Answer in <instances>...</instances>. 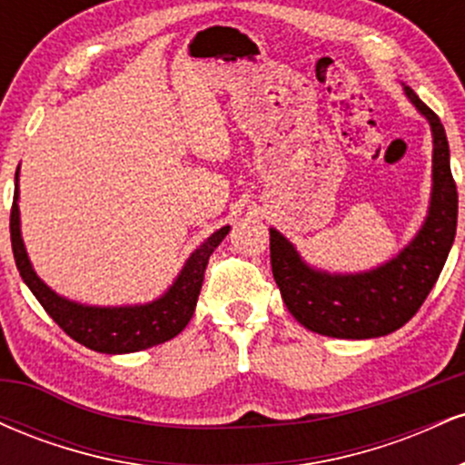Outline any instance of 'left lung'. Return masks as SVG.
Returning <instances> with one entry per match:
<instances>
[{
	"mask_svg": "<svg viewBox=\"0 0 465 465\" xmlns=\"http://www.w3.org/2000/svg\"><path fill=\"white\" fill-rule=\"evenodd\" d=\"M404 92L433 129V199L418 238L398 258L361 275H328L306 266L292 244L271 229V269L282 300L311 332L334 339L385 336L420 311L444 269L457 232V183L450 173L446 131L411 87Z\"/></svg>",
	"mask_w": 465,
	"mask_h": 465,
	"instance_id": "1",
	"label": "left lung"
}]
</instances>
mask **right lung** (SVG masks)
I'll use <instances>...</instances> for the list:
<instances>
[{"label":"right lung","mask_w":465,"mask_h":465,"mask_svg":"<svg viewBox=\"0 0 465 465\" xmlns=\"http://www.w3.org/2000/svg\"><path fill=\"white\" fill-rule=\"evenodd\" d=\"M15 179H17V173H15ZM227 232L229 227L218 229L192 253L177 282L170 286L162 300L135 308H89L63 300L36 277L21 242L17 190H15V201L10 207V242H13L15 262L32 295L39 300L63 332L84 348L103 351V354L140 351L177 336L194 314L207 260L227 236Z\"/></svg>","instance_id":"right-lung-1"}]
</instances>
